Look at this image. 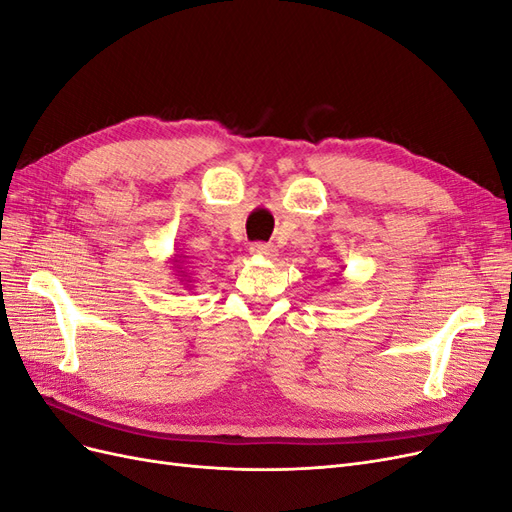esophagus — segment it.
Masks as SVG:
<instances>
[{
  "label": "esophagus",
  "instance_id": "34e87169",
  "mask_svg": "<svg viewBox=\"0 0 512 512\" xmlns=\"http://www.w3.org/2000/svg\"><path fill=\"white\" fill-rule=\"evenodd\" d=\"M250 254L258 256V258H275L277 250H275V245H269V243H252Z\"/></svg>",
  "mask_w": 512,
  "mask_h": 512
}]
</instances>
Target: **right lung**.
I'll use <instances>...</instances> for the list:
<instances>
[{
	"label": "right lung",
	"mask_w": 512,
	"mask_h": 512,
	"mask_svg": "<svg viewBox=\"0 0 512 512\" xmlns=\"http://www.w3.org/2000/svg\"><path fill=\"white\" fill-rule=\"evenodd\" d=\"M185 265H188V262H185V256L183 254H177L175 258H173V271H175V275L179 277V282L185 286V288H190L192 290V282L194 280H190V273H188V269H185Z\"/></svg>",
	"instance_id": "right-lung-1"
}]
</instances>
